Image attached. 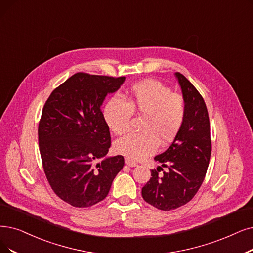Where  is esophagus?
Listing matches in <instances>:
<instances>
[{"mask_svg":"<svg viewBox=\"0 0 253 253\" xmlns=\"http://www.w3.org/2000/svg\"><path fill=\"white\" fill-rule=\"evenodd\" d=\"M126 164L128 165L129 167H136V166H138V163H136V162L132 161V160L128 159V158H126Z\"/></svg>","mask_w":253,"mask_h":253,"instance_id":"obj_1","label":"esophagus"}]
</instances>
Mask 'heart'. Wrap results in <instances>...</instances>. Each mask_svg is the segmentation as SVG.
<instances>
[{
  "instance_id": "obj_1",
  "label": "heart",
  "mask_w": 253,
  "mask_h": 253,
  "mask_svg": "<svg viewBox=\"0 0 253 253\" xmlns=\"http://www.w3.org/2000/svg\"><path fill=\"white\" fill-rule=\"evenodd\" d=\"M133 113L144 116L142 134L130 133L116 141L115 151L132 160L155 153L159 142L168 144L177 134L186 114L185 99L157 80L135 84L126 100L111 98L104 108V118L111 132L125 134Z\"/></svg>"
}]
</instances>
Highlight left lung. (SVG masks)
<instances>
[{"mask_svg":"<svg viewBox=\"0 0 253 253\" xmlns=\"http://www.w3.org/2000/svg\"><path fill=\"white\" fill-rule=\"evenodd\" d=\"M174 76L185 99V118L172 144L155 157L161 166L151 170V177L142 188L143 199L162 211L177 209L194 197L205 179L211 150L205 100L185 76Z\"/></svg>","mask_w":253,"mask_h":253,"instance_id":"1","label":"left lung"}]
</instances>
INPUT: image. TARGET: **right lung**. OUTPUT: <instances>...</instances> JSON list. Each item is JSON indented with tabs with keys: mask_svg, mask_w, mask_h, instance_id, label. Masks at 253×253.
Wrapping results in <instances>:
<instances>
[{
	"mask_svg": "<svg viewBox=\"0 0 253 253\" xmlns=\"http://www.w3.org/2000/svg\"><path fill=\"white\" fill-rule=\"evenodd\" d=\"M126 77L78 73L50 93L38 126V142L48 183L65 203L88 208L105 199L125 166L123 156L106 157L111 146L102 105ZM104 158L102 162L95 161Z\"/></svg>",
	"mask_w": 253,
	"mask_h": 253,
	"instance_id": "obj_1",
	"label": "right lung"
}]
</instances>
